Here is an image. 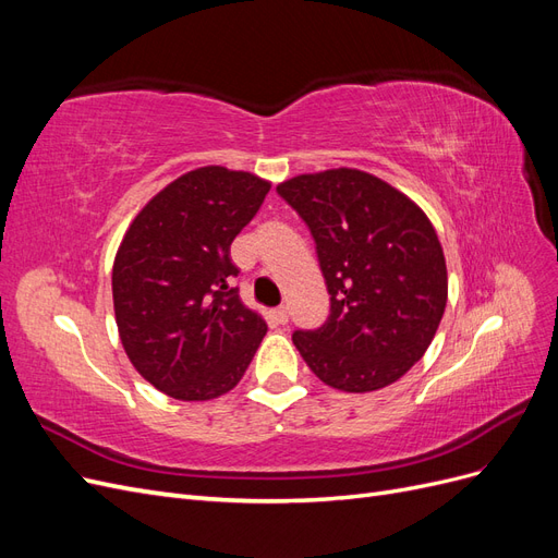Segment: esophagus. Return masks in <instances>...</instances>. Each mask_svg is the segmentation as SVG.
Here are the masks:
<instances>
[{"label": "esophagus", "mask_w": 558, "mask_h": 558, "mask_svg": "<svg viewBox=\"0 0 558 558\" xmlns=\"http://www.w3.org/2000/svg\"><path fill=\"white\" fill-rule=\"evenodd\" d=\"M272 318L277 320V324H286V320H289V310H286V307H277L275 312H272Z\"/></svg>", "instance_id": "34e87169"}]
</instances>
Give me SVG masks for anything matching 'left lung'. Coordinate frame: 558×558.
Listing matches in <instances>:
<instances>
[{
	"label": "left lung",
	"mask_w": 558,
	"mask_h": 558,
	"mask_svg": "<svg viewBox=\"0 0 558 558\" xmlns=\"http://www.w3.org/2000/svg\"><path fill=\"white\" fill-rule=\"evenodd\" d=\"M277 193L307 223L330 314L293 344L312 373L349 393L398 381L424 356L447 307V265L428 216L386 181L340 167Z\"/></svg>",
	"instance_id": "left-lung-1"
}]
</instances>
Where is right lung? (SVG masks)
Masks as SVG:
<instances>
[{"label": "right lung", "instance_id": "1", "mask_svg": "<svg viewBox=\"0 0 558 558\" xmlns=\"http://www.w3.org/2000/svg\"><path fill=\"white\" fill-rule=\"evenodd\" d=\"M267 193L248 172L199 167L150 199L118 246V335L137 373L170 398L228 393L263 342L265 320L232 283L230 244Z\"/></svg>", "mask_w": 558, "mask_h": 558}]
</instances>
